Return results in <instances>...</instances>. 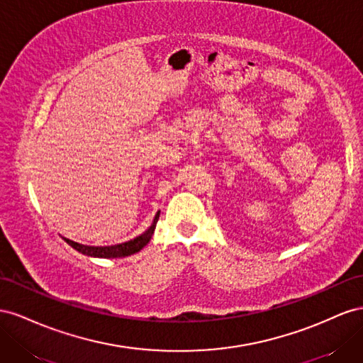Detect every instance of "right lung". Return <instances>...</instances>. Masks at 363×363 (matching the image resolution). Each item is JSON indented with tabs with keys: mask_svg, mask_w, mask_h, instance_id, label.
<instances>
[{
	"mask_svg": "<svg viewBox=\"0 0 363 363\" xmlns=\"http://www.w3.org/2000/svg\"><path fill=\"white\" fill-rule=\"evenodd\" d=\"M158 217H160V213H157V216H155L153 223H152V226L149 228L146 233H143L141 235L135 237V239H133V240L124 242V243H120V245H112V246H86V245H80V243H76V242L68 240V239H64V240L71 247H74L76 251L85 254V255H89V257H100V258L128 257V255H132V254L141 251L143 247L150 242L152 234L155 231V226H157V222H158Z\"/></svg>",
	"mask_w": 363,
	"mask_h": 363,
	"instance_id": "obj_1",
	"label": "right lung"
}]
</instances>
